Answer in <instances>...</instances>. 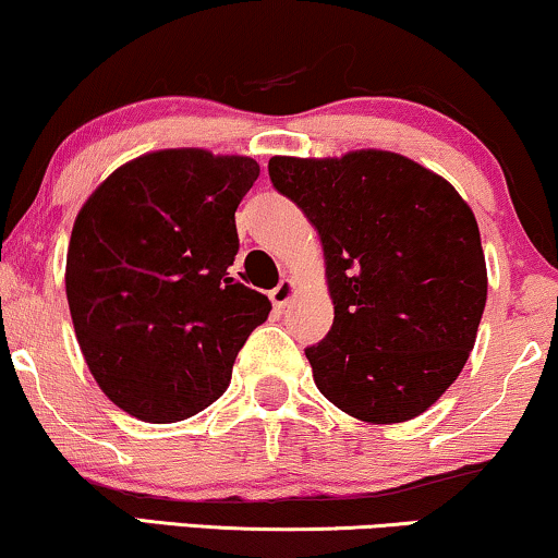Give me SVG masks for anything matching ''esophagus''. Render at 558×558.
Masks as SVG:
<instances>
[{
    "label": "esophagus",
    "instance_id": "1",
    "mask_svg": "<svg viewBox=\"0 0 558 558\" xmlns=\"http://www.w3.org/2000/svg\"><path fill=\"white\" fill-rule=\"evenodd\" d=\"M294 292H296L294 281H292V279H281L279 284L271 289V294H269V296H271V302H274V307H277V310L287 307V302L292 300Z\"/></svg>",
    "mask_w": 558,
    "mask_h": 558
}]
</instances>
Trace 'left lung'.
Returning a JSON list of instances; mask_svg holds the SVG:
<instances>
[{"instance_id":"1","label":"left lung","mask_w":558,"mask_h":558,"mask_svg":"<svg viewBox=\"0 0 558 558\" xmlns=\"http://www.w3.org/2000/svg\"><path fill=\"white\" fill-rule=\"evenodd\" d=\"M269 177L323 241L336 317L305 349L317 389L364 423L412 421L474 349L487 302L474 213L446 179L389 150L274 156Z\"/></svg>"}]
</instances>
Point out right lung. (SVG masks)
<instances>
[{
  "label": "right lung",
  "instance_id": "1",
  "mask_svg": "<svg viewBox=\"0 0 558 558\" xmlns=\"http://www.w3.org/2000/svg\"><path fill=\"white\" fill-rule=\"evenodd\" d=\"M248 156L169 148L120 166L74 222L66 296L102 392L146 423L197 415L226 392L269 296L228 274Z\"/></svg>",
  "mask_w": 558,
  "mask_h": 558
}]
</instances>
